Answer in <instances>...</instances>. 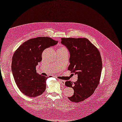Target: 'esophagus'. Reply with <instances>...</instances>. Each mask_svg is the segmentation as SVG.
<instances>
[{
  "label": "esophagus",
  "mask_w": 122,
  "mask_h": 122,
  "mask_svg": "<svg viewBox=\"0 0 122 122\" xmlns=\"http://www.w3.org/2000/svg\"><path fill=\"white\" fill-rule=\"evenodd\" d=\"M59 81H60V83H61V84H62V85H65V82H66V81H65V80L60 79V80H59Z\"/></svg>",
  "instance_id": "esophagus-1"
}]
</instances>
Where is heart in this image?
Listing matches in <instances>:
<instances>
[{
    "mask_svg": "<svg viewBox=\"0 0 122 122\" xmlns=\"http://www.w3.org/2000/svg\"><path fill=\"white\" fill-rule=\"evenodd\" d=\"M63 48H64V49H65V48H60V49H63Z\"/></svg>",
    "mask_w": 122,
    "mask_h": 122,
    "instance_id": "1",
    "label": "heart"
}]
</instances>
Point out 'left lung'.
<instances>
[{
  "label": "left lung",
  "instance_id": "obj_1",
  "mask_svg": "<svg viewBox=\"0 0 122 122\" xmlns=\"http://www.w3.org/2000/svg\"><path fill=\"white\" fill-rule=\"evenodd\" d=\"M61 43L70 54L68 70L78 76L73 83L65 82L74 90L73 95L68 98L75 103L82 101L93 94L99 84L102 68L100 53L86 38H61Z\"/></svg>",
  "mask_w": 122,
  "mask_h": 122
}]
</instances>
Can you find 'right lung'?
I'll list each match as a JSON object with an SVG mask.
<instances>
[{"mask_svg":"<svg viewBox=\"0 0 122 122\" xmlns=\"http://www.w3.org/2000/svg\"><path fill=\"white\" fill-rule=\"evenodd\" d=\"M57 43L49 37H37L27 40L15 51L11 69L17 86L24 94L34 97L45 91L48 77L37 73L36 66L42 60L43 51Z\"/></svg>","mask_w":122,"mask_h":122,"instance_id":"obj_1","label":"right lung"}]
</instances>
